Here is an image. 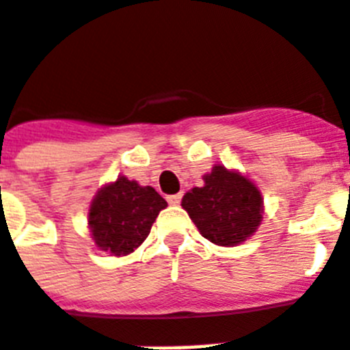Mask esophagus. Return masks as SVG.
Listing matches in <instances>:
<instances>
[{
    "mask_svg": "<svg viewBox=\"0 0 350 350\" xmlns=\"http://www.w3.org/2000/svg\"><path fill=\"white\" fill-rule=\"evenodd\" d=\"M167 202L170 205H178L181 202V194H172V196H167Z\"/></svg>",
    "mask_w": 350,
    "mask_h": 350,
    "instance_id": "34e87169",
    "label": "esophagus"
}]
</instances>
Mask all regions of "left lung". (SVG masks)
Masks as SVG:
<instances>
[{"label": "left lung", "instance_id": "obj_1", "mask_svg": "<svg viewBox=\"0 0 350 350\" xmlns=\"http://www.w3.org/2000/svg\"><path fill=\"white\" fill-rule=\"evenodd\" d=\"M204 181V187H194L181 200V207L202 237L226 247L250 239L257 231L264 211L255 183L224 165H215Z\"/></svg>", "mask_w": 350, "mask_h": 350}]
</instances>
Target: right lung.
Returning a JSON list of instances; mask_svg holds the SVG:
<instances>
[{"mask_svg": "<svg viewBox=\"0 0 350 350\" xmlns=\"http://www.w3.org/2000/svg\"><path fill=\"white\" fill-rule=\"evenodd\" d=\"M165 207L167 202L156 189L119 176L95 194L88 224L98 250L122 257L145 242L152 224Z\"/></svg>", "mask_w": 350, "mask_h": 350, "instance_id": "add662e5", "label": "right lung"}]
</instances>
